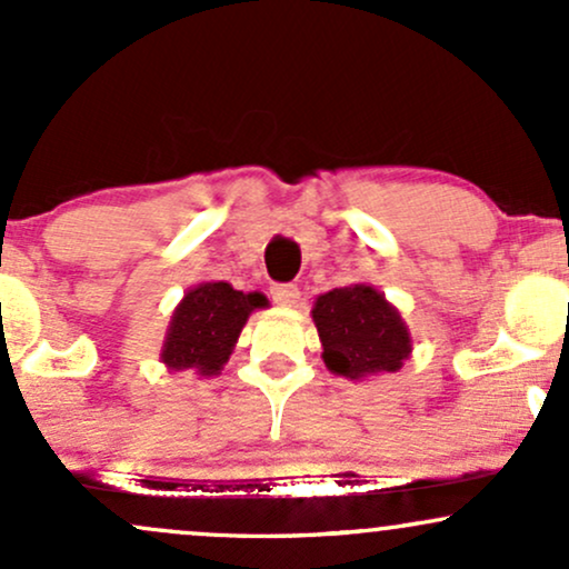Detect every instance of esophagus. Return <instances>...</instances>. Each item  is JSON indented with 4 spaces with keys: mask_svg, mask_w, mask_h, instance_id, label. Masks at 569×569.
<instances>
[{
    "mask_svg": "<svg viewBox=\"0 0 569 569\" xmlns=\"http://www.w3.org/2000/svg\"><path fill=\"white\" fill-rule=\"evenodd\" d=\"M270 297H272V302L291 307V305L299 302V289L293 283H272L270 286Z\"/></svg>",
    "mask_w": 569,
    "mask_h": 569,
    "instance_id": "1",
    "label": "esophagus"
}]
</instances>
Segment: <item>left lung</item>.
Returning <instances> with one entry per match:
<instances>
[{
	"instance_id": "left-lung-1",
	"label": "left lung",
	"mask_w": 569,
	"mask_h": 569,
	"mask_svg": "<svg viewBox=\"0 0 569 569\" xmlns=\"http://www.w3.org/2000/svg\"><path fill=\"white\" fill-rule=\"evenodd\" d=\"M312 321L326 367L350 380L401 369L411 350L401 316L371 286H345L318 297Z\"/></svg>"
}]
</instances>
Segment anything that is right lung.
Wrapping results in <instances>:
<instances>
[{
    "instance_id": "add662e5",
    "label": "right lung",
    "mask_w": 569,
    "mask_h": 569,
    "mask_svg": "<svg viewBox=\"0 0 569 569\" xmlns=\"http://www.w3.org/2000/svg\"><path fill=\"white\" fill-rule=\"evenodd\" d=\"M262 293L234 291L230 283H202L176 307L168 329L162 361L171 369H198L200 375H219L238 342L253 307H264Z\"/></svg>"
}]
</instances>
